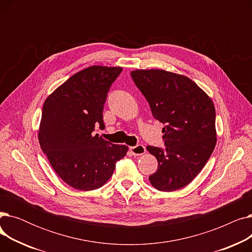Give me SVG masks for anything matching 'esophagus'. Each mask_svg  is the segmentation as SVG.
<instances>
[{"label": "esophagus", "mask_w": 252, "mask_h": 252, "mask_svg": "<svg viewBox=\"0 0 252 252\" xmlns=\"http://www.w3.org/2000/svg\"><path fill=\"white\" fill-rule=\"evenodd\" d=\"M129 151L133 155H142L146 152V149L143 145H137L135 147H129Z\"/></svg>", "instance_id": "esophagus-1"}]
</instances>
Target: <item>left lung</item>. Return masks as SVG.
<instances>
[{"mask_svg": "<svg viewBox=\"0 0 252 252\" xmlns=\"http://www.w3.org/2000/svg\"><path fill=\"white\" fill-rule=\"evenodd\" d=\"M130 76L148 101L153 117L164 125L165 148L147 146L158 161L150 183L160 191L179 190L200 173L215 149L214 103L184 75L150 69L134 70Z\"/></svg>", "mask_w": 252, "mask_h": 252, "instance_id": "1", "label": "left lung"}]
</instances>
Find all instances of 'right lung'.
<instances>
[{"label":"right lung","mask_w":252,"mask_h":252,"mask_svg":"<svg viewBox=\"0 0 252 252\" xmlns=\"http://www.w3.org/2000/svg\"><path fill=\"white\" fill-rule=\"evenodd\" d=\"M122 71V67L91 66L68 78L44 103L39 145L56 174L74 189L102 187L126 154V145L93 134L95 126L105 128L104 104Z\"/></svg>","instance_id":"add662e5"}]
</instances>
